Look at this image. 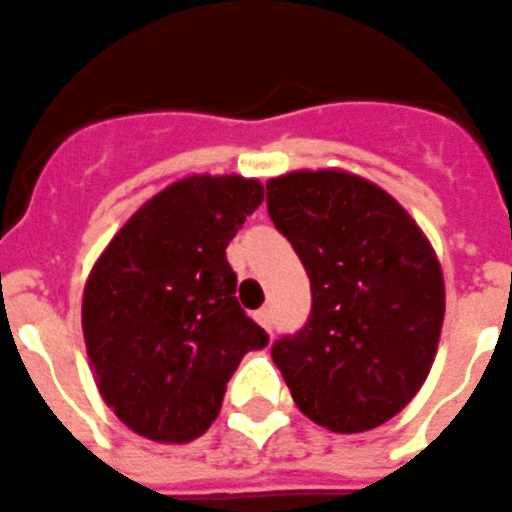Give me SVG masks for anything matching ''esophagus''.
Listing matches in <instances>:
<instances>
[{
	"label": "esophagus",
	"instance_id": "34e87169",
	"mask_svg": "<svg viewBox=\"0 0 512 512\" xmlns=\"http://www.w3.org/2000/svg\"><path fill=\"white\" fill-rule=\"evenodd\" d=\"M256 321H259L266 331H272V310L269 308L256 310Z\"/></svg>",
	"mask_w": 512,
	"mask_h": 512
}]
</instances>
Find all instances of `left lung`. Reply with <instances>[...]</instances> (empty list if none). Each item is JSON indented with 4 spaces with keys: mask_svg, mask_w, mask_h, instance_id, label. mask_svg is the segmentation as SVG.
<instances>
[{
    "mask_svg": "<svg viewBox=\"0 0 512 512\" xmlns=\"http://www.w3.org/2000/svg\"><path fill=\"white\" fill-rule=\"evenodd\" d=\"M274 227L310 279V316L272 360L300 412L331 432L399 414L438 352L445 285L430 240L391 194L347 170L266 181Z\"/></svg>",
    "mask_w": 512,
    "mask_h": 512,
    "instance_id": "1",
    "label": "left lung"
}]
</instances>
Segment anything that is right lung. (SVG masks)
Returning <instances> with one entry per match:
<instances>
[{
  "mask_svg": "<svg viewBox=\"0 0 512 512\" xmlns=\"http://www.w3.org/2000/svg\"><path fill=\"white\" fill-rule=\"evenodd\" d=\"M261 202L256 178H181L131 214L95 261L82 295L87 357L103 401L142 438H199L243 355L269 344L238 305L225 256Z\"/></svg>",
  "mask_w": 512,
  "mask_h": 512,
  "instance_id": "1",
  "label": "right lung"
}]
</instances>
